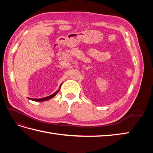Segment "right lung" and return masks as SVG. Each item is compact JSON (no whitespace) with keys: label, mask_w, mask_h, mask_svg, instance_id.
<instances>
[{"label":"right lung","mask_w":153,"mask_h":153,"mask_svg":"<svg viewBox=\"0 0 153 153\" xmlns=\"http://www.w3.org/2000/svg\"><path fill=\"white\" fill-rule=\"evenodd\" d=\"M61 87V85L60 86V87ZM59 91V89H58V91H56V92H55L54 93H53V95H51L50 96H48V97H44V98H41V99H31L32 100H34V101H38V102H40V101H44V100H49L50 99L53 98V97H54L55 95H56V93Z\"/></svg>","instance_id":"obj_1"}]
</instances>
